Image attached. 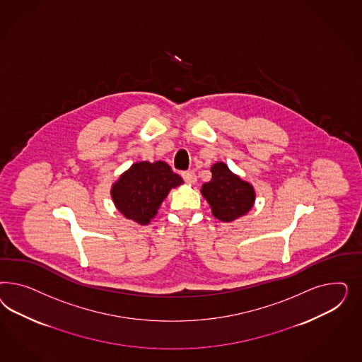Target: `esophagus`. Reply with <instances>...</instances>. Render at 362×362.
Returning a JSON list of instances; mask_svg holds the SVG:
<instances>
[{
    "label": "esophagus",
    "instance_id": "obj_1",
    "mask_svg": "<svg viewBox=\"0 0 362 362\" xmlns=\"http://www.w3.org/2000/svg\"><path fill=\"white\" fill-rule=\"evenodd\" d=\"M182 176H183V179L186 180L187 183H189V185H195L197 183V175H195L194 171H185V173H182Z\"/></svg>",
    "mask_w": 362,
    "mask_h": 362
}]
</instances>
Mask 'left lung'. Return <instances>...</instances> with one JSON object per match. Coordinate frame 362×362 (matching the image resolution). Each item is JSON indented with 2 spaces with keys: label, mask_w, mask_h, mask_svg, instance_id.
<instances>
[{
  "label": "left lung",
  "mask_w": 362,
  "mask_h": 362,
  "mask_svg": "<svg viewBox=\"0 0 362 362\" xmlns=\"http://www.w3.org/2000/svg\"><path fill=\"white\" fill-rule=\"evenodd\" d=\"M211 173L212 179L202 186V195L216 219L228 223L252 209L256 197L252 185L235 175L223 162L212 165Z\"/></svg>",
  "instance_id": "obj_1"
}]
</instances>
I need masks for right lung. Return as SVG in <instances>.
<instances>
[{"label":"right lung","mask_w":362,"mask_h":362,"mask_svg":"<svg viewBox=\"0 0 362 362\" xmlns=\"http://www.w3.org/2000/svg\"><path fill=\"white\" fill-rule=\"evenodd\" d=\"M182 183L183 179L162 160L138 162L112 185L111 197L122 215L146 226L156 215L170 189Z\"/></svg>","instance_id":"obj_1"}]
</instances>
